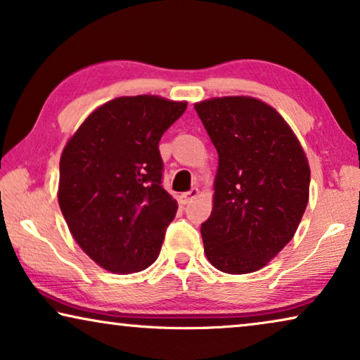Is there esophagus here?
<instances>
[{"label":"esophagus","mask_w":360,"mask_h":360,"mask_svg":"<svg viewBox=\"0 0 360 360\" xmlns=\"http://www.w3.org/2000/svg\"><path fill=\"white\" fill-rule=\"evenodd\" d=\"M198 195H200V190L198 188H191L190 191H186V193H181L180 195V203L181 205H188L190 201L195 200Z\"/></svg>","instance_id":"esophagus-1"}]
</instances>
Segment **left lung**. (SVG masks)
<instances>
[{
    "label": "left lung",
    "mask_w": 360,
    "mask_h": 360,
    "mask_svg": "<svg viewBox=\"0 0 360 360\" xmlns=\"http://www.w3.org/2000/svg\"><path fill=\"white\" fill-rule=\"evenodd\" d=\"M195 110L218 150L213 211L201 224L206 259L226 274L257 272L303 218L307 154L282 115L257 98H210Z\"/></svg>",
    "instance_id": "8db88e82"
}]
</instances>
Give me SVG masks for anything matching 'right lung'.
<instances>
[{
    "instance_id": "obj_1",
    "label": "right lung",
    "mask_w": 360,
    "mask_h": 360,
    "mask_svg": "<svg viewBox=\"0 0 360 360\" xmlns=\"http://www.w3.org/2000/svg\"><path fill=\"white\" fill-rule=\"evenodd\" d=\"M186 101L120 96L98 106L60 155L58 205L83 252L112 274L159 257L176 201L162 186L159 141Z\"/></svg>"
}]
</instances>
